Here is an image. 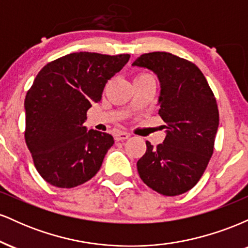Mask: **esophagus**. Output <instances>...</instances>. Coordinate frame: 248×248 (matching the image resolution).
Masks as SVG:
<instances>
[{
  "label": "esophagus",
  "mask_w": 248,
  "mask_h": 248,
  "mask_svg": "<svg viewBox=\"0 0 248 248\" xmlns=\"http://www.w3.org/2000/svg\"><path fill=\"white\" fill-rule=\"evenodd\" d=\"M129 134L126 133V132H116L114 133V139L116 141H124V140H127L128 138H129Z\"/></svg>",
  "instance_id": "obj_1"
}]
</instances>
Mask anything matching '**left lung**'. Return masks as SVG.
Returning a JSON list of instances; mask_svg holds the SVG:
<instances>
[{
    "mask_svg": "<svg viewBox=\"0 0 248 248\" xmlns=\"http://www.w3.org/2000/svg\"><path fill=\"white\" fill-rule=\"evenodd\" d=\"M133 66L157 76L158 114L167 124L163 143L153 147L146 142V154L138 161L139 175L161 195H182L197 184L213 154L219 124L215 94L193 62L169 52L144 53Z\"/></svg>",
    "mask_w": 248,
    "mask_h": 248,
    "instance_id": "1",
    "label": "left lung"
}]
</instances>
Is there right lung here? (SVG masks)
<instances>
[{
	"label": "right lung",
	"mask_w": 248,
	"mask_h": 248,
	"mask_svg": "<svg viewBox=\"0 0 248 248\" xmlns=\"http://www.w3.org/2000/svg\"><path fill=\"white\" fill-rule=\"evenodd\" d=\"M129 55L70 53L45 65L25 96V143L43 179L57 187H75L100 169L114 143L107 133L87 130L93 102Z\"/></svg>",
	"instance_id": "obj_1"
}]
</instances>
